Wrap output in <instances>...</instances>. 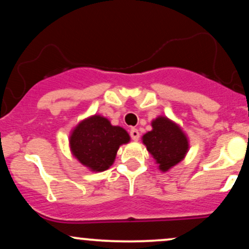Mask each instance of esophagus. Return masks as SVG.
<instances>
[{
    "label": "esophagus",
    "mask_w": 249,
    "mask_h": 249,
    "mask_svg": "<svg viewBox=\"0 0 249 249\" xmlns=\"http://www.w3.org/2000/svg\"><path fill=\"white\" fill-rule=\"evenodd\" d=\"M130 136H131V138H132L134 142H137L139 139V131L137 130V128L132 127L130 130Z\"/></svg>",
    "instance_id": "obj_1"
}]
</instances>
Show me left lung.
<instances>
[{
	"label": "left lung",
	"mask_w": 249,
	"mask_h": 249,
	"mask_svg": "<svg viewBox=\"0 0 249 249\" xmlns=\"http://www.w3.org/2000/svg\"><path fill=\"white\" fill-rule=\"evenodd\" d=\"M151 126L152 130L142 137V144L153 157L159 170L167 172L184 160L190 148V141L178 123L166 116L154 118Z\"/></svg>",
	"instance_id": "1"
}]
</instances>
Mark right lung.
Returning a JSON list of instances; mask_svg holds the SVG:
<instances>
[{
	"label": "right lung",
	"instance_id": "add662e5",
	"mask_svg": "<svg viewBox=\"0 0 249 249\" xmlns=\"http://www.w3.org/2000/svg\"><path fill=\"white\" fill-rule=\"evenodd\" d=\"M125 128L111 124L107 117L92 115L71 130V154L91 172H103L115 162L121 145L130 142Z\"/></svg>",
	"mask_w": 249,
	"mask_h": 249
}]
</instances>
